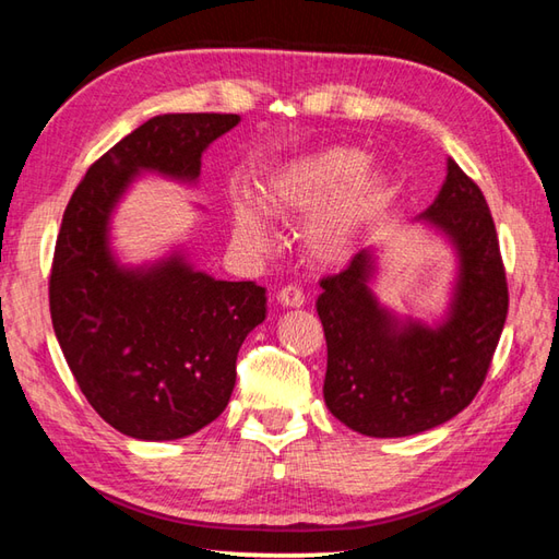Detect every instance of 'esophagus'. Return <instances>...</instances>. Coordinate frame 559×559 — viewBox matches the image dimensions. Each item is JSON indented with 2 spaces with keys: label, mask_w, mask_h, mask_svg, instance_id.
I'll return each instance as SVG.
<instances>
[{
  "label": "esophagus",
  "mask_w": 559,
  "mask_h": 559,
  "mask_svg": "<svg viewBox=\"0 0 559 559\" xmlns=\"http://www.w3.org/2000/svg\"><path fill=\"white\" fill-rule=\"evenodd\" d=\"M276 298H278V302L283 305V308H302V305H305L302 290L295 288V286H288V288L278 290Z\"/></svg>",
  "instance_id": "1"
}]
</instances>
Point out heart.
<instances>
[{"mask_svg":"<svg viewBox=\"0 0 559 559\" xmlns=\"http://www.w3.org/2000/svg\"><path fill=\"white\" fill-rule=\"evenodd\" d=\"M259 201L239 195L229 203L237 247L261 254L271 247L269 214L308 215L302 242L320 266L352 259L368 229L392 199V177L382 164H368V152L346 145L317 147L269 169L259 181Z\"/></svg>","mask_w":559,"mask_h":559,"instance_id":"obj_1","label":"heart"}]
</instances>
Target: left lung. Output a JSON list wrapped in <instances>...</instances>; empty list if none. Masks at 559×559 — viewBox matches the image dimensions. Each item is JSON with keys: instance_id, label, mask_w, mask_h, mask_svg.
Segmentation results:
<instances>
[{"instance_id": "left-lung-1", "label": "left lung", "mask_w": 559, "mask_h": 559, "mask_svg": "<svg viewBox=\"0 0 559 559\" xmlns=\"http://www.w3.org/2000/svg\"><path fill=\"white\" fill-rule=\"evenodd\" d=\"M417 221L453 251L448 302L433 322L400 314L373 286L378 247L326 276L317 298L326 338L324 402L373 439H402L453 419L483 388L507 322L509 290L483 191L448 157L439 195Z\"/></svg>"}]
</instances>
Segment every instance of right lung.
Listing matches in <instances>:
<instances>
[{
	"label": "right lung",
	"mask_w": 559,
	"mask_h": 559,
	"mask_svg": "<svg viewBox=\"0 0 559 559\" xmlns=\"http://www.w3.org/2000/svg\"><path fill=\"white\" fill-rule=\"evenodd\" d=\"M235 114L150 118L94 162L55 245L52 330L98 417L140 441H177L221 417L237 352L266 320V290L199 271L181 245L142 264L114 249V215L142 174L195 186Z\"/></svg>",
	"instance_id": "obj_1"
}]
</instances>
